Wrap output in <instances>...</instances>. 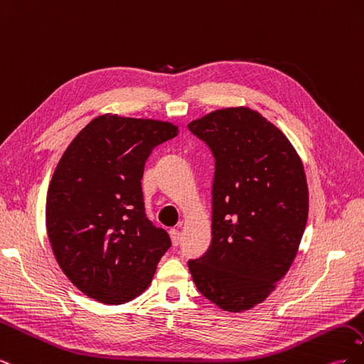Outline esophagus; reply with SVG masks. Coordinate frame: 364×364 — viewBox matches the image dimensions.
<instances>
[{
    "instance_id": "esophagus-1",
    "label": "esophagus",
    "mask_w": 364,
    "mask_h": 364,
    "mask_svg": "<svg viewBox=\"0 0 364 364\" xmlns=\"http://www.w3.org/2000/svg\"><path fill=\"white\" fill-rule=\"evenodd\" d=\"M170 238H171V243L174 245V246H178L179 245V241H181V232H179V229H170Z\"/></svg>"
}]
</instances>
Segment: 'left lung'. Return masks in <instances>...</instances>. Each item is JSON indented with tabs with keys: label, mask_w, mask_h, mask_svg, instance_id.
Segmentation results:
<instances>
[{
	"label": "left lung",
	"mask_w": 364,
	"mask_h": 364,
	"mask_svg": "<svg viewBox=\"0 0 364 364\" xmlns=\"http://www.w3.org/2000/svg\"><path fill=\"white\" fill-rule=\"evenodd\" d=\"M188 129L215 158L213 241L191 259L206 299L241 313L261 304L289 272L308 217L304 164L289 138L259 112L225 107Z\"/></svg>",
	"instance_id": "8db88e82"
}]
</instances>
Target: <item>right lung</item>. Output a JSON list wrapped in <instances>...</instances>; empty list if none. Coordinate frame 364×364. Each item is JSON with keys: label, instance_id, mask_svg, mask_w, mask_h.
<instances>
[{"label": "right lung", "instance_id": "right-lung-1", "mask_svg": "<svg viewBox=\"0 0 364 364\" xmlns=\"http://www.w3.org/2000/svg\"><path fill=\"white\" fill-rule=\"evenodd\" d=\"M178 134L168 121L105 114L63 151L47 193V234L62 272L91 299H135L171 246L146 217L141 179L151 150Z\"/></svg>", "mask_w": 364, "mask_h": 364}]
</instances>
